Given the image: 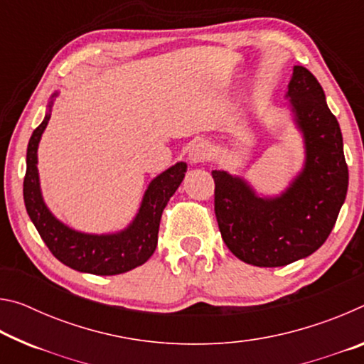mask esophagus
<instances>
[{
  "mask_svg": "<svg viewBox=\"0 0 364 364\" xmlns=\"http://www.w3.org/2000/svg\"><path fill=\"white\" fill-rule=\"evenodd\" d=\"M212 156V149L205 141H194L188 149V159L191 164H204Z\"/></svg>",
  "mask_w": 364,
  "mask_h": 364,
  "instance_id": "obj_1",
  "label": "esophagus"
}]
</instances>
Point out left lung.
Returning a JSON list of instances; mask_svg holds the SVG:
<instances>
[{"label":"left lung","instance_id":"8db88e82","mask_svg":"<svg viewBox=\"0 0 364 364\" xmlns=\"http://www.w3.org/2000/svg\"><path fill=\"white\" fill-rule=\"evenodd\" d=\"M286 97L301 139L304 167L276 196L239 175L213 170L215 215L228 245L254 267H284L316 252L336 225L348 188L338 122L313 73L295 65Z\"/></svg>","mask_w":364,"mask_h":364}]
</instances>
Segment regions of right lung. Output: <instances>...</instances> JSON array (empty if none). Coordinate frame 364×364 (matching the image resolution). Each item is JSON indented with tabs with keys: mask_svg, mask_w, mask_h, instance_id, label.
Returning <instances> with one entry per match:
<instances>
[{
	"mask_svg": "<svg viewBox=\"0 0 364 364\" xmlns=\"http://www.w3.org/2000/svg\"><path fill=\"white\" fill-rule=\"evenodd\" d=\"M59 91L48 102L46 115L32 133L27 147V171L23 180V202L30 220L51 254L72 269L97 276L127 273L149 260L157 247L162 212L180 186L186 162H176L147 184L143 200L132 223L115 232L91 234L67 226L45 204L38 173V144L51 119V107Z\"/></svg>",
	"mask_w": 364,
	"mask_h": 364,
	"instance_id": "right-lung-1",
	"label": "right lung"
}]
</instances>
